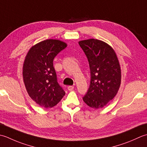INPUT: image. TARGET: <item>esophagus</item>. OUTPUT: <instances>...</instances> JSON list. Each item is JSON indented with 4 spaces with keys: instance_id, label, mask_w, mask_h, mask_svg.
<instances>
[{
    "instance_id": "1",
    "label": "esophagus",
    "mask_w": 147,
    "mask_h": 147,
    "mask_svg": "<svg viewBox=\"0 0 147 147\" xmlns=\"http://www.w3.org/2000/svg\"><path fill=\"white\" fill-rule=\"evenodd\" d=\"M74 86H68V89L69 91H72L73 89H74Z\"/></svg>"
}]
</instances>
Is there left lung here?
<instances>
[{
  "instance_id": "8db88e82",
  "label": "left lung",
  "mask_w": 147,
  "mask_h": 147,
  "mask_svg": "<svg viewBox=\"0 0 147 147\" xmlns=\"http://www.w3.org/2000/svg\"><path fill=\"white\" fill-rule=\"evenodd\" d=\"M88 60L90 85L82 98L89 107L100 109L115 96L121 82V71L116 54L109 44L98 39L79 42Z\"/></svg>"
}]
</instances>
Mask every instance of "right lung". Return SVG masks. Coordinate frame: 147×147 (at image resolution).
Returning a JSON list of instances; mask_svg holds the SVG:
<instances>
[{
    "instance_id": "add662e5",
    "label": "right lung",
    "mask_w": 147,
    "mask_h": 147,
    "mask_svg": "<svg viewBox=\"0 0 147 147\" xmlns=\"http://www.w3.org/2000/svg\"><path fill=\"white\" fill-rule=\"evenodd\" d=\"M67 46L59 40H43L33 46L25 57L23 77L26 89L33 100L46 109L56 105L65 94L57 81L53 60Z\"/></svg>"
}]
</instances>
